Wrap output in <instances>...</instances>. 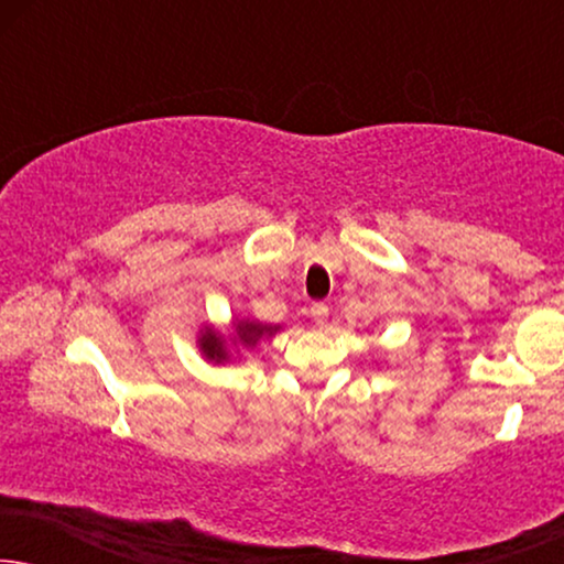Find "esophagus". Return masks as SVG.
I'll return each instance as SVG.
<instances>
[{
	"label": "esophagus",
	"mask_w": 564,
	"mask_h": 564,
	"mask_svg": "<svg viewBox=\"0 0 564 564\" xmlns=\"http://www.w3.org/2000/svg\"><path fill=\"white\" fill-rule=\"evenodd\" d=\"M311 315H313V321L318 323V326H323V323H326V318H328V305L326 303H313Z\"/></svg>",
	"instance_id": "obj_1"
}]
</instances>
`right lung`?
I'll list each match as a JSON object with an SVG mask.
<instances>
[{
	"label": "right lung",
	"instance_id": "obj_1",
	"mask_svg": "<svg viewBox=\"0 0 564 564\" xmlns=\"http://www.w3.org/2000/svg\"><path fill=\"white\" fill-rule=\"evenodd\" d=\"M234 326H236V336L230 344H241V346H257L261 336H274L276 330H280V326H264V323H257V321H238ZM197 344H199V351H203L210 361H215V365H220V361H226L230 357L228 341L218 334V330L205 328L203 334H199Z\"/></svg>",
	"mask_w": 564,
	"mask_h": 564
}]
</instances>
